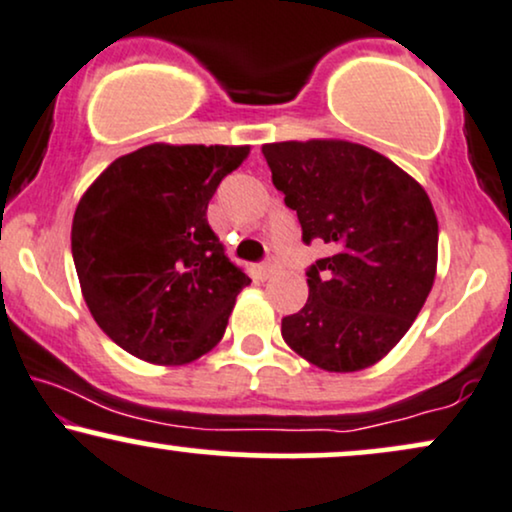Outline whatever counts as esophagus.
I'll list each match as a JSON object with an SVG mask.
<instances>
[{"instance_id":"esophagus-1","label":"esophagus","mask_w":512,"mask_h":512,"mask_svg":"<svg viewBox=\"0 0 512 512\" xmlns=\"http://www.w3.org/2000/svg\"><path fill=\"white\" fill-rule=\"evenodd\" d=\"M260 272H262L264 279H272V276L279 274V264H276V262H267V264H262Z\"/></svg>"}]
</instances>
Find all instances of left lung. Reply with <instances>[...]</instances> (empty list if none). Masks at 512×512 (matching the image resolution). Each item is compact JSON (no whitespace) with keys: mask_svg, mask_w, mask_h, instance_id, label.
Returning a JSON list of instances; mask_svg holds the SVG:
<instances>
[{"mask_svg":"<svg viewBox=\"0 0 512 512\" xmlns=\"http://www.w3.org/2000/svg\"><path fill=\"white\" fill-rule=\"evenodd\" d=\"M303 240L331 255L307 272V303L281 336L324 372H360L396 348L432 291L439 221L427 190L389 157L336 138L262 145Z\"/></svg>","mask_w":512,"mask_h":512,"instance_id":"obj_1","label":"left lung"}]
</instances>
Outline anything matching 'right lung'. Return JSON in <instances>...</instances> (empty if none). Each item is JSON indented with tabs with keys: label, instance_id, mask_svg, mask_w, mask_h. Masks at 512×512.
<instances>
[{
	"label": "right lung",
	"instance_id": "add662e5",
	"mask_svg": "<svg viewBox=\"0 0 512 512\" xmlns=\"http://www.w3.org/2000/svg\"><path fill=\"white\" fill-rule=\"evenodd\" d=\"M250 145L152 143L114 159L80 197L71 250L92 319L150 365L181 367L224 336L250 279L207 224Z\"/></svg>",
	"mask_w": 512,
	"mask_h": 512
}]
</instances>
